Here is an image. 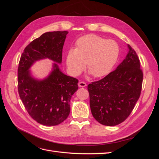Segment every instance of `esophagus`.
Segmentation results:
<instances>
[{
    "instance_id": "34e87169",
    "label": "esophagus",
    "mask_w": 159,
    "mask_h": 159,
    "mask_svg": "<svg viewBox=\"0 0 159 159\" xmlns=\"http://www.w3.org/2000/svg\"><path fill=\"white\" fill-rule=\"evenodd\" d=\"M78 85L80 88H85V87H86L87 84H86L84 81H80V82L78 83Z\"/></svg>"
}]
</instances>
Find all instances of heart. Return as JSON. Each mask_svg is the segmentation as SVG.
<instances>
[{"label":"heart","mask_w":159,"mask_h":159,"mask_svg":"<svg viewBox=\"0 0 159 159\" xmlns=\"http://www.w3.org/2000/svg\"><path fill=\"white\" fill-rule=\"evenodd\" d=\"M119 47L113 40L88 34L75 42V48H71L66 55V66L74 75L81 74L87 62L89 73L96 78L107 75L116 64Z\"/></svg>","instance_id":"heart-1"}]
</instances>
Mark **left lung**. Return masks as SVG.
Listing matches in <instances>:
<instances>
[{
	"label": "left lung",
	"mask_w": 159,
	"mask_h": 159,
	"mask_svg": "<svg viewBox=\"0 0 159 159\" xmlns=\"http://www.w3.org/2000/svg\"><path fill=\"white\" fill-rule=\"evenodd\" d=\"M127 47L125 58L116 69L88 86L91 113L103 125L123 122L140 97L143 78L140 61L131 46Z\"/></svg>",
	"instance_id": "1"
}]
</instances>
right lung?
<instances>
[{"mask_svg":"<svg viewBox=\"0 0 159 159\" xmlns=\"http://www.w3.org/2000/svg\"><path fill=\"white\" fill-rule=\"evenodd\" d=\"M68 31L48 32L26 48L19 61L18 89L30 117L46 126L59 125L70 112L71 96L78 89V80L62 72V49ZM49 59L55 62L46 78L35 79L29 69L36 61Z\"/></svg>","mask_w":159,"mask_h":159,"instance_id":"right-lung-1","label":"right lung"}]
</instances>
